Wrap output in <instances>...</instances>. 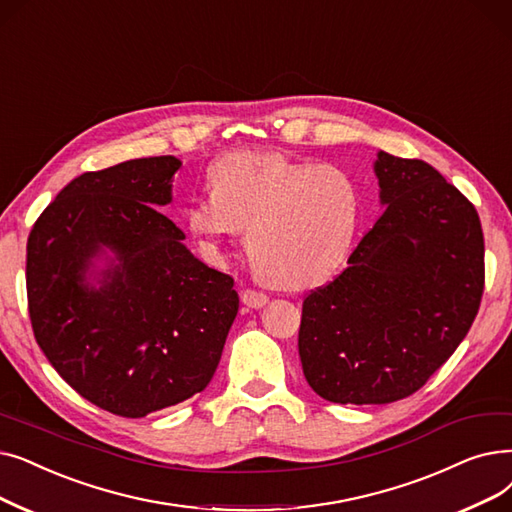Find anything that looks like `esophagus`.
I'll return each instance as SVG.
<instances>
[{
  "instance_id": "obj_1",
  "label": "esophagus",
  "mask_w": 512,
  "mask_h": 512,
  "mask_svg": "<svg viewBox=\"0 0 512 512\" xmlns=\"http://www.w3.org/2000/svg\"><path fill=\"white\" fill-rule=\"evenodd\" d=\"M240 299H242V303H244V305L251 307V309H259V307H263L265 303L270 301V297H268V295H265V293H259V291H253V288H247V291H242Z\"/></svg>"
}]
</instances>
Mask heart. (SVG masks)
Listing matches in <instances>:
<instances>
[{
    "instance_id": "b5f03b06",
    "label": "heart",
    "mask_w": 512,
    "mask_h": 512,
    "mask_svg": "<svg viewBox=\"0 0 512 512\" xmlns=\"http://www.w3.org/2000/svg\"><path fill=\"white\" fill-rule=\"evenodd\" d=\"M211 194L188 207V230L211 255L247 232L255 270L276 286L303 291L335 272L358 226L353 177L278 152L238 150L209 167Z\"/></svg>"
}]
</instances>
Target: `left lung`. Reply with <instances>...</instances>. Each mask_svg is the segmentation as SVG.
Wrapping results in <instances>:
<instances>
[{
  "instance_id": "obj_1",
  "label": "left lung",
  "mask_w": 512,
  "mask_h": 512,
  "mask_svg": "<svg viewBox=\"0 0 512 512\" xmlns=\"http://www.w3.org/2000/svg\"><path fill=\"white\" fill-rule=\"evenodd\" d=\"M372 167L383 215L349 268L303 301V374L335 404L418 391L466 337L483 293L475 207L425 161L379 150Z\"/></svg>"
}]
</instances>
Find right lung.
Returning <instances> with one entry per match:
<instances>
[{
    "instance_id": "add662e5",
    "label": "right lung",
    "mask_w": 512,
    "mask_h": 512,
    "mask_svg": "<svg viewBox=\"0 0 512 512\" xmlns=\"http://www.w3.org/2000/svg\"><path fill=\"white\" fill-rule=\"evenodd\" d=\"M180 167L167 154L83 173L27 242L41 351L87 402L125 418L201 393L238 314L234 280L194 257L159 211Z\"/></svg>"
}]
</instances>
